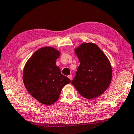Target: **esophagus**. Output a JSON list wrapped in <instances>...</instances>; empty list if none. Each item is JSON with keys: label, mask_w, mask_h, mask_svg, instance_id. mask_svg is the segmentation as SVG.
I'll return each mask as SVG.
<instances>
[{"label": "esophagus", "mask_w": 134, "mask_h": 134, "mask_svg": "<svg viewBox=\"0 0 134 134\" xmlns=\"http://www.w3.org/2000/svg\"><path fill=\"white\" fill-rule=\"evenodd\" d=\"M68 77H69V79H70V80H72V79H73V76H72V75H69L68 76Z\"/></svg>", "instance_id": "1"}]
</instances>
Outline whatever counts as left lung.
I'll list each match as a JSON object with an SVG mask.
<instances>
[{
  "label": "left lung",
  "instance_id": "left-lung-1",
  "mask_svg": "<svg viewBox=\"0 0 134 134\" xmlns=\"http://www.w3.org/2000/svg\"><path fill=\"white\" fill-rule=\"evenodd\" d=\"M80 64L72 84L83 97L91 99L104 93L112 79L109 59L96 44L83 43L74 49Z\"/></svg>",
  "mask_w": 134,
  "mask_h": 134
}]
</instances>
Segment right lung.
I'll list each match as a JSON object with an SVG mask.
<instances>
[{"mask_svg":"<svg viewBox=\"0 0 134 134\" xmlns=\"http://www.w3.org/2000/svg\"><path fill=\"white\" fill-rule=\"evenodd\" d=\"M60 55V52L54 47H41L34 52L23 69V80L27 91L47 106L58 100L62 88L70 82L55 64Z\"/></svg>","mask_w":134,"mask_h":134,"instance_id":"obj_1","label":"right lung"}]
</instances>
